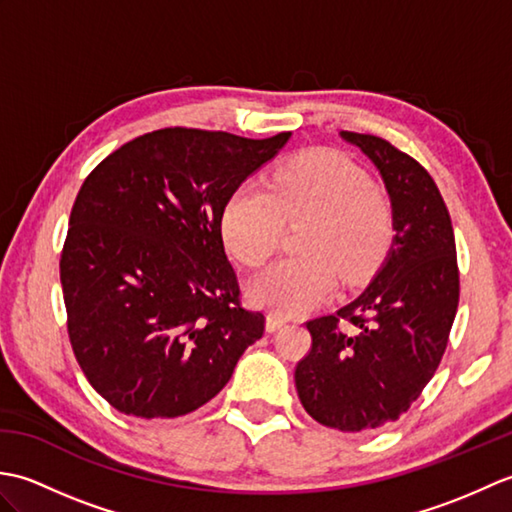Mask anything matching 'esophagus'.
<instances>
[{
	"label": "esophagus",
	"instance_id": "obj_1",
	"mask_svg": "<svg viewBox=\"0 0 512 512\" xmlns=\"http://www.w3.org/2000/svg\"><path fill=\"white\" fill-rule=\"evenodd\" d=\"M281 325H286V317H281L277 312H270L266 317V332H277Z\"/></svg>",
	"mask_w": 512,
	"mask_h": 512
}]
</instances>
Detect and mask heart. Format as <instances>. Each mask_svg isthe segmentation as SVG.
<instances>
[{"instance_id": "1", "label": "heart", "mask_w": 512, "mask_h": 512, "mask_svg": "<svg viewBox=\"0 0 512 512\" xmlns=\"http://www.w3.org/2000/svg\"><path fill=\"white\" fill-rule=\"evenodd\" d=\"M312 217L301 239L308 255L288 257L255 275L248 295L257 306L299 314L328 299L339 275L356 281L385 253L391 211L367 173L339 151H314L279 167L268 191L244 184L226 202L222 235L239 262H268L284 220Z\"/></svg>"}]
</instances>
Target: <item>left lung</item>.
<instances>
[{
	"instance_id": "left-lung-1",
	"label": "left lung",
	"mask_w": 512,
	"mask_h": 512,
	"mask_svg": "<svg viewBox=\"0 0 512 512\" xmlns=\"http://www.w3.org/2000/svg\"><path fill=\"white\" fill-rule=\"evenodd\" d=\"M339 136L383 178L394 237L361 295L308 323L312 350L295 369V385L314 420L363 433L398 420L436 374L460 275L447 204L427 169L378 136Z\"/></svg>"
}]
</instances>
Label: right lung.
Listing matches in <instances>:
<instances>
[{"mask_svg":"<svg viewBox=\"0 0 512 512\" xmlns=\"http://www.w3.org/2000/svg\"><path fill=\"white\" fill-rule=\"evenodd\" d=\"M290 136L167 127L129 140L85 178L61 286L76 361L114 409L147 420L191 413L262 339L264 314L239 306L222 215Z\"/></svg>","mask_w":512,"mask_h":512,"instance_id":"right-lung-1","label":"right lung"}]
</instances>
